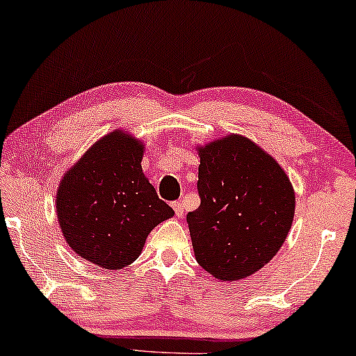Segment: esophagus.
I'll return each instance as SVG.
<instances>
[{
  "instance_id": "1",
  "label": "esophagus",
  "mask_w": 356,
  "mask_h": 356,
  "mask_svg": "<svg viewBox=\"0 0 356 356\" xmlns=\"http://www.w3.org/2000/svg\"><path fill=\"white\" fill-rule=\"evenodd\" d=\"M172 208L175 209V214H177L178 218H181L183 214H184V207H183L181 202H173L172 203Z\"/></svg>"
}]
</instances>
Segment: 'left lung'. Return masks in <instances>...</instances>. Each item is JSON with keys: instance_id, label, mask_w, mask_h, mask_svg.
Instances as JSON below:
<instances>
[{"instance_id": "obj_1", "label": "left lung", "mask_w": 356, "mask_h": 356, "mask_svg": "<svg viewBox=\"0 0 356 356\" xmlns=\"http://www.w3.org/2000/svg\"><path fill=\"white\" fill-rule=\"evenodd\" d=\"M200 207L188 213L195 259L219 281L248 277L287 238L295 192L277 162L241 136L200 148Z\"/></svg>"}]
</instances>
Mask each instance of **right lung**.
I'll return each instance as SVG.
<instances>
[{"instance_id": "add662e5", "label": "right lung", "mask_w": 356, "mask_h": 356, "mask_svg": "<svg viewBox=\"0 0 356 356\" xmlns=\"http://www.w3.org/2000/svg\"><path fill=\"white\" fill-rule=\"evenodd\" d=\"M143 145L121 131L102 137L63 178L56 194L61 232L80 257L121 270L173 209L142 172Z\"/></svg>"}]
</instances>
